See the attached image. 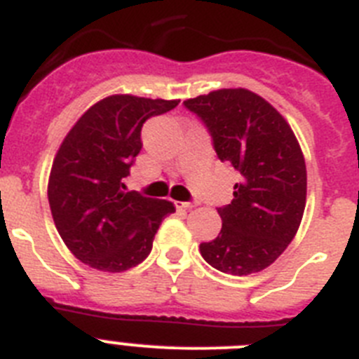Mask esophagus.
<instances>
[{"instance_id":"1","label":"esophagus","mask_w":359,"mask_h":359,"mask_svg":"<svg viewBox=\"0 0 359 359\" xmlns=\"http://www.w3.org/2000/svg\"><path fill=\"white\" fill-rule=\"evenodd\" d=\"M177 205H180V207H182V208H187V210H189V208H194V207H196V201H185V203H177Z\"/></svg>"}]
</instances>
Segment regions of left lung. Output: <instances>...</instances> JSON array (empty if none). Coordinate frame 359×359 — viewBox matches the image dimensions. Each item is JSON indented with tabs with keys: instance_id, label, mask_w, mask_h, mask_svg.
I'll list each match as a JSON object with an SVG mask.
<instances>
[{
	"instance_id": "8db88e82",
	"label": "left lung",
	"mask_w": 359,
	"mask_h": 359,
	"mask_svg": "<svg viewBox=\"0 0 359 359\" xmlns=\"http://www.w3.org/2000/svg\"><path fill=\"white\" fill-rule=\"evenodd\" d=\"M183 104L205 122L219 160L241 174L230 205L217 208L219 236L199 246L203 259L239 277L262 271L297 236L306 208V160L297 136L268 100L244 88Z\"/></svg>"
}]
</instances>
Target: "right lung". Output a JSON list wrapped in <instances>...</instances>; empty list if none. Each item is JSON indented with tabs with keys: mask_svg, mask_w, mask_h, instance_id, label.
Instances as JSON below:
<instances>
[{
	"mask_svg": "<svg viewBox=\"0 0 359 359\" xmlns=\"http://www.w3.org/2000/svg\"><path fill=\"white\" fill-rule=\"evenodd\" d=\"M180 100L109 95L75 122L53 158L48 201L57 231L79 261L120 273L151 253L161 221L176 208L167 199L126 192L147 118Z\"/></svg>",
	"mask_w": 359,
	"mask_h": 359,
	"instance_id": "right-lung-1",
	"label": "right lung"
}]
</instances>
